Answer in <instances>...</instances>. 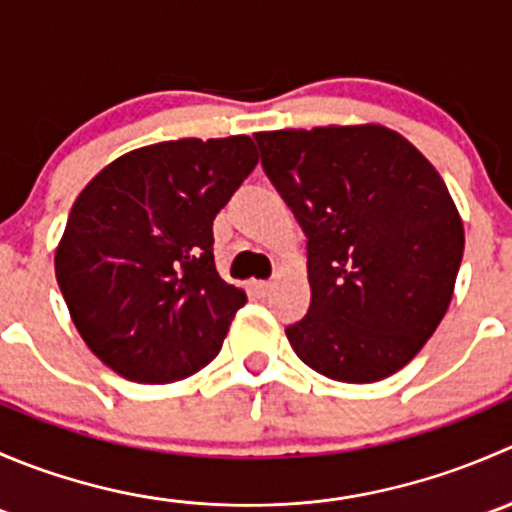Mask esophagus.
<instances>
[{
    "label": "esophagus",
    "mask_w": 512,
    "mask_h": 512,
    "mask_svg": "<svg viewBox=\"0 0 512 512\" xmlns=\"http://www.w3.org/2000/svg\"><path fill=\"white\" fill-rule=\"evenodd\" d=\"M252 289L257 292V297H267V294H270V289H272V282L270 280H257V282H252Z\"/></svg>",
    "instance_id": "1"
}]
</instances>
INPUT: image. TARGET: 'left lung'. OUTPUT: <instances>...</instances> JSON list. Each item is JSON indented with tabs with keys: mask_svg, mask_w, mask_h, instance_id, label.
<instances>
[{
	"mask_svg": "<svg viewBox=\"0 0 512 512\" xmlns=\"http://www.w3.org/2000/svg\"><path fill=\"white\" fill-rule=\"evenodd\" d=\"M307 235L312 299L285 329L327 379L371 384L421 352L453 297L463 223L431 163L384 126L255 133Z\"/></svg>",
	"mask_w": 512,
	"mask_h": 512,
	"instance_id": "left-lung-1",
	"label": "left lung"
}]
</instances>
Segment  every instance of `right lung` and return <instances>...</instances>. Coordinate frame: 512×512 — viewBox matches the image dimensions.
Listing matches in <instances>:
<instances>
[{"instance_id": "1", "label": "right lung", "mask_w": 512, "mask_h": 512, "mask_svg": "<svg viewBox=\"0 0 512 512\" xmlns=\"http://www.w3.org/2000/svg\"><path fill=\"white\" fill-rule=\"evenodd\" d=\"M257 165L247 136L126 153L76 198L56 282L89 349L143 384L215 359L245 292L215 270L213 220Z\"/></svg>"}]
</instances>
